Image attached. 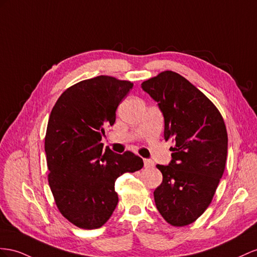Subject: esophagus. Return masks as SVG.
I'll return each mask as SVG.
<instances>
[{
	"label": "esophagus",
	"mask_w": 257,
	"mask_h": 257,
	"mask_svg": "<svg viewBox=\"0 0 257 257\" xmlns=\"http://www.w3.org/2000/svg\"><path fill=\"white\" fill-rule=\"evenodd\" d=\"M143 164H144V167H146V168L154 166V162L152 160H148V159L143 160Z\"/></svg>",
	"instance_id": "obj_1"
}]
</instances>
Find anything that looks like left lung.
<instances>
[{
    "label": "left lung",
    "mask_w": 257,
    "mask_h": 257,
    "mask_svg": "<svg viewBox=\"0 0 257 257\" xmlns=\"http://www.w3.org/2000/svg\"><path fill=\"white\" fill-rule=\"evenodd\" d=\"M141 87L159 102L164 139L174 142L169 165H156L163 175L154 191L156 207L169 225L188 226L209 206L225 172V121L214 103L175 71H162Z\"/></svg>",
    "instance_id": "1"
}]
</instances>
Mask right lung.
Here are the masks:
<instances>
[{"label": "right lung", "mask_w": 257, "mask_h": 257, "mask_svg": "<svg viewBox=\"0 0 257 257\" xmlns=\"http://www.w3.org/2000/svg\"><path fill=\"white\" fill-rule=\"evenodd\" d=\"M134 83L97 76L66 89L49 118L44 150L48 180L56 206L72 225L96 229L118 203L115 181L143 167L141 157L117 154L101 142L105 124H114L116 109Z\"/></svg>", "instance_id": "add662e5"}]
</instances>
